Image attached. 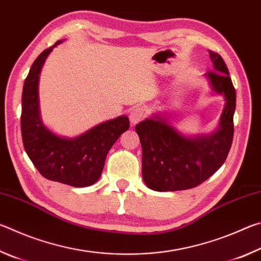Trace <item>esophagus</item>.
I'll use <instances>...</instances> for the list:
<instances>
[{
  "mask_svg": "<svg viewBox=\"0 0 261 261\" xmlns=\"http://www.w3.org/2000/svg\"><path fill=\"white\" fill-rule=\"evenodd\" d=\"M129 117H130L131 124L135 125L146 117V110H145V108L143 107H135L134 109H131Z\"/></svg>",
  "mask_w": 261,
  "mask_h": 261,
  "instance_id": "obj_1",
  "label": "esophagus"
}]
</instances>
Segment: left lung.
Returning <instances> with one entry per match:
<instances>
[{"mask_svg":"<svg viewBox=\"0 0 261 261\" xmlns=\"http://www.w3.org/2000/svg\"><path fill=\"white\" fill-rule=\"evenodd\" d=\"M208 51L213 71L205 76L212 90L222 94L226 101L216 131L187 137L161 115H153L136 125L143 148V179L154 191H179L198 187L220 169L230 151L236 91L222 57Z\"/></svg>","mask_w":261,"mask_h":261,"instance_id":"1","label":"left lung"}]
</instances>
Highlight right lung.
Returning <instances> with one entry per match:
<instances>
[{
  "instance_id": "1",
  "label": "right lung",
  "mask_w": 261,
  "mask_h": 261,
  "mask_svg": "<svg viewBox=\"0 0 261 261\" xmlns=\"http://www.w3.org/2000/svg\"><path fill=\"white\" fill-rule=\"evenodd\" d=\"M43 50L33 62L21 95V137L26 153L43 177L74 188L90 187L100 178L106 156L120 136L130 126L120 116L92 127L76 138H64L43 124L39 109V76L55 46Z\"/></svg>"
}]
</instances>
